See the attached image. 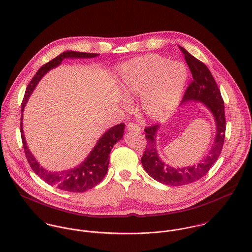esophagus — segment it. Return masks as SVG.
Here are the masks:
<instances>
[{
    "label": "esophagus",
    "instance_id": "obj_1",
    "mask_svg": "<svg viewBox=\"0 0 252 252\" xmlns=\"http://www.w3.org/2000/svg\"><path fill=\"white\" fill-rule=\"evenodd\" d=\"M127 130L130 132H136V133H140L141 132V127L136 124V123H129L127 125Z\"/></svg>",
    "mask_w": 252,
    "mask_h": 252
}]
</instances>
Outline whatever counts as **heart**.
Segmentation results:
<instances>
[{"label":"heart","instance_id":"1","mask_svg":"<svg viewBox=\"0 0 252 252\" xmlns=\"http://www.w3.org/2000/svg\"><path fill=\"white\" fill-rule=\"evenodd\" d=\"M120 89L134 100L142 97L144 115L160 120L171 114L180 103L188 79L184 64L157 55L134 58L119 67Z\"/></svg>","mask_w":252,"mask_h":252}]
</instances>
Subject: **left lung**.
Here are the masks:
<instances>
[{
	"label": "left lung",
	"mask_w": 252,
	"mask_h": 252,
	"mask_svg": "<svg viewBox=\"0 0 252 252\" xmlns=\"http://www.w3.org/2000/svg\"><path fill=\"white\" fill-rule=\"evenodd\" d=\"M185 61L191 71L193 80L187 87L181 104L199 102L208 108L215 117L216 134L215 143L210 153L200 163L183 168H175L163 162L156 146V136L160 125H153L144 129L146 147L142 157L144 171L155 180L170 186H181L203 178L218 159L225 139L226 121L224 102L216 80L208 67L180 46Z\"/></svg>",
	"instance_id": "left-lung-1"
}]
</instances>
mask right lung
I'll use <instances>...</instances> for the list:
<instances>
[{
	"label": "right lung",
	"instance_id": "obj_1",
	"mask_svg": "<svg viewBox=\"0 0 252 252\" xmlns=\"http://www.w3.org/2000/svg\"><path fill=\"white\" fill-rule=\"evenodd\" d=\"M99 54L97 53H86V52H76V51H65L49 61L48 63L41 66L38 71L36 72L29 85L27 86L25 96L23 102L21 104V124H20V132L23 147L25 151L26 158L30 164V167L34 171L37 177L44 180L49 185L57 187L60 190L69 191V192H84L87 191L98 183H100L105 178L108 172V163H109V153L118 141H120L123 137L125 124L120 123L108 129V131L99 139L92 151L86 157V159L77 167L62 171V172H49L42 168L38 162L36 161L34 155L28 148L26 143L24 132L22 128V120H23V111L24 108L36 88V84L42 78V76L52 70L53 68L58 67L62 61L66 58H94Z\"/></svg>",
	"mask_w": 252,
	"mask_h": 252
}]
</instances>
